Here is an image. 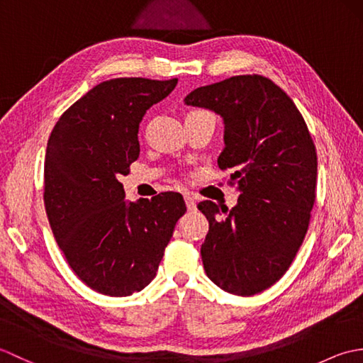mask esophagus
Segmentation results:
<instances>
[{"label": "esophagus", "mask_w": 363, "mask_h": 363, "mask_svg": "<svg viewBox=\"0 0 363 363\" xmlns=\"http://www.w3.org/2000/svg\"><path fill=\"white\" fill-rule=\"evenodd\" d=\"M184 199H186L187 211H189V212H195V211H196V201L194 199V196H191V195H186V196H184Z\"/></svg>", "instance_id": "1"}]
</instances>
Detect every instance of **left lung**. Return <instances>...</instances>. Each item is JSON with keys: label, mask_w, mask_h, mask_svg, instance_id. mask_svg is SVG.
I'll list each match as a JSON object with an SVG mask.
<instances>
[{"label": "left lung", "mask_w": 363, "mask_h": 363, "mask_svg": "<svg viewBox=\"0 0 363 363\" xmlns=\"http://www.w3.org/2000/svg\"><path fill=\"white\" fill-rule=\"evenodd\" d=\"M184 103L223 118L218 167L233 169L229 182L240 190L230 211L198 204L209 221L201 245L206 274L233 295H256L285 274L309 229L317 189L311 133L290 96L260 74L198 87Z\"/></svg>", "instance_id": "8db88e82"}]
</instances>
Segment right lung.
<instances>
[{"instance_id": "right-lung-1", "label": "right lung", "mask_w": 363, "mask_h": 363, "mask_svg": "<svg viewBox=\"0 0 363 363\" xmlns=\"http://www.w3.org/2000/svg\"><path fill=\"white\" fill-rule=\"evenodd\" d=\"M176 84L104 81L68 107L48 138L43 201L51 230L76 276L103 295L145 289L187 211L176 191L126 201L120 182L140 154L143 115Z\"/></svg>"}]
</instances>
